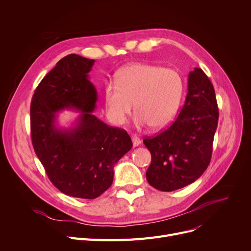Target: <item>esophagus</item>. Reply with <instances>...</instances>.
Returning a JSON list of instances; mask_svg holds the SVG:
<instances>
[{
    "label": "esophagus",
    "mask_w": 251,
    "mask_h": 251,
    "mask_svg": "<svg viewBox=\"0 0 251 251\" xmlns=\"http://www.w3.org/2000/svg\"><path fill=\"white\" fill-rule=\"evenodd\" d=\"M131 139H132V142H133V147H138L139 146V144L141 143V140L137 137V136H132V137H131Z\"/></svg>",
    "instance_id": "34e87169"
}]
</instances>
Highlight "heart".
<instances>
[{"label": "heart", "instance_id": "heart-1", "mask_svg": "<svg viewBox=\"0 0 251 251\" xmlns=\"http://www.w3.org/2000/svg\"><path fill=\"white\" fill-rule=\"evenodd\" d=\"M184 79L174 69L131 64L119 71L117 82L105 85L104 100L111 120L123 125L133 108L137 127L157 130L174 120L184 95Z\"/></svg>", "mask_w": 251, "mask_h": 251}]
</instances>
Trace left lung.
Listing matches in <instances>:
<instances>
[{"instance_id": "1", "label": "left lung", "mask_w": 251, "mask_h": 251, "mask_svg": "<svg viewBox=\"0 0 251 251\" xmlns=\"http://www.w3.org/2000/svg\"><path fill=\"white\" fill-rule=\"evenodd\" d=\"M219 109L214 86L195 68L188 76V92L177 119L163 132L146 137L151 153L148 182L161 191H174L199 179L212 159Z\"/></svg>"}]
</instances>
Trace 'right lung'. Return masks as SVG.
<instances>
[{
	"instance_id": "add662e5",
	"label": "right lung",
	"mask_w": 251,
	"mask_h": 251,
	"mask_svg": "<svg viewBox=\"0 0 251 251\" xmlns=\"http://www.w3.org/2000/svg\"><path fill=\"white\" fill-rule=\"evenodd\" d=\"M95 60L71 54L61 59L36 87L30 104L34 151L61 192L94 200L113 183L114 166L132 149L124 129L109 126L92 115L98 94L88 80ZM81 112L76 125L61 129L56 113Z\"/></svg>"
}]
</instances>
